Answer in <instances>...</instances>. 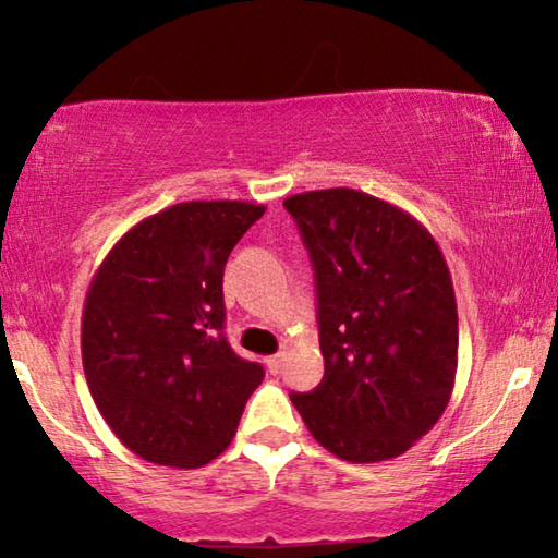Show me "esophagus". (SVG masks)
Wrapping results in <instances>:
<instances>
[{"label":"esophagus","instance_id":"1","mask_svg":"<svg viewBox=\"0 0 558 558\" xmlns=\"http://www.w3.org/2000/svg\"><path fill=\"white\" fill-rule=\"evenodd\" d=\"M266 368H269L274 376H277V373H281V368H284V355L277 353V355L266 357Z\"/></svg>","mask_w":558,"mask_h":558}]
</instances>
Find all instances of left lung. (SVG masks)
I'll return each mask as SVG.
<instances>
[{
	"label": "left lung",
	"mask_w": 558,
	"mask_h": 558,
	"mask_svg": "<svg viewBox=\"0 0 558 558\" xmlns=\"http://www.w3.org/2000/svg\"><path fill=\"white\" fill-rule=\"evenodd\" d=\"M317 281L325 376L292 393L312 437L348 462H384L445 414L457 302L437 241L407 210L330 187L284 201Z\"/></svg>",
	"instance_id": "1"
}]
</instances>
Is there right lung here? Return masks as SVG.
Instances as JSON below:
<instances>
[{
  "label": "right lung",
  "mask_w": 558,
  "mask_h": 558,
  "mask_svg": "<svg viewBox=\"0 0 558 558\" xmlns=\"http://www.w3.org/2000/svg\"><path fill=\"white\" fill-rule=\"evenodd\" d=\"M264 210L170 205L129 228L90 279L83 371L106 424L142 460L185 470L216 460L264 380L223 338L226 262Z\"/></svg>",
  "instance_id": "add662e5"
}]
</instances>
